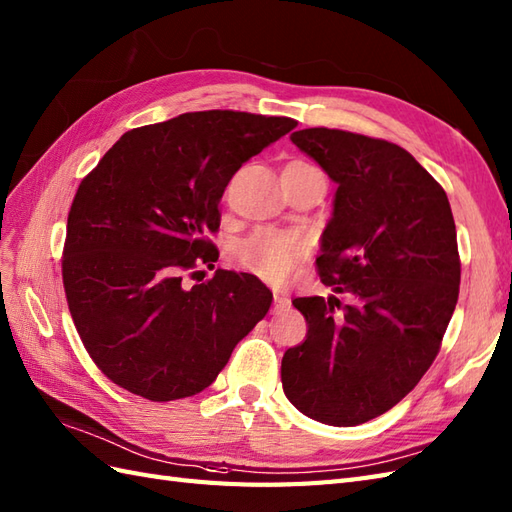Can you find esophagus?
Masks as SVG:
<instances>
[{
	"label": "esophagus",
	"instance_id": "obj_1",
	"mask_svg": "<svg viewBox=\"0 0 512 512\" xmlns=\"http://www.w3.org/2000/svg\"><path fill=\"white\" fill-rule=\"evenodd\" d=\"M289 306H291V299H289V295H286V293H280V291L273 293V310H276V313H280V310H286Z\"/></svg>",
	"mask_w": 512,
	"mask_h": 512
}]
</instances>
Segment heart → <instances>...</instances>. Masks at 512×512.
<instances>
[{
    "mask_svg": "<svg viewBox=\"0 0 512 512\" xmlns=\"http://www.w3.org/2000/svg\"><path fill=\"white\" fill-rule=\"evenodd\" d=\"M304 252L299 236L276 230H260L234 247V260L245 271L267 282H282Z\"/></svg>",
    "mask_w": 512,
    "mask_h": 512,
    "instance_id": "heart-1",
    "label": "heart"
}]
</instances>
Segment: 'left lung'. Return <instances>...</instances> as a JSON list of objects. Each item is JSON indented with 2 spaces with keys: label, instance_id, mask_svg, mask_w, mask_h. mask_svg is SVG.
I'll use <instances>...</instances> for the list:
<instances>
[{
  "label": "left lung",
  "instance_id": "1",
  "mask_svg": "<svg viewBox=\"0 0 512 512\" xmlns=\"http://www.w3.org/2000/svg\"><path fill=\"white\" fill-rule=\"evenodd\" d=\"M291 141L336 193L317 258L332 295L293 299L308 334L284 352L282 389L310 419L358 426L413 391L439 354L460 284L452 208L400 145L330 128Z\"/></svg>",
  "mask_w": 512,
  "mask_h": 512
}]
</instances>
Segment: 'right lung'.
<instances>
[{"instance_id":"add662e5","label":"right lung","mask_w":512,"mask_h":512,"mask_svg":"<svg viewBox=\"0 0 512 512\" xmlns=\"http://www.w3.org/2000/svg\"><path fill=\"white\" fill-rule=\"evenodd\" d=\"M295 126L252 112H184L126 132L82 180L62 282L86 352L108 380L152 402L191 397L267 315L273 295L256 276H184L217 263L204 234L219 228L234 173Z\"/></svg>"}]
</instances>
